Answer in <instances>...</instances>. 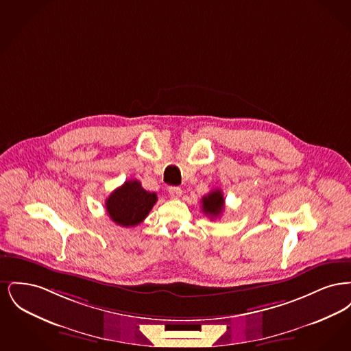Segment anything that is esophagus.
Here are the masks:
<instances>
[{"label": "esophagus", "mask_w": 351, "mask_h": 351, "mask_svg": "<svg viewBox=\"0 0 351 351\" xmlns=\"http://www.w3.org/2000/svg\"><path fill=\"white\" fill-rule=\"evenodd\" d=\"M168 193H169V196L172 199H179L183 192H182V189L179 186H169L168 188Z\"/></svg>", "instance_id": "34e87169"}]
</instances>
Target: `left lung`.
<instances>
[{"label":"left lung","mask_w":351,"mask_h":351,"mask_svg":"<svg viewBox=\"0 0 351 351\" xmlns=\"http://www.w3.org/2000/svg\"><path fill=\"white\" fill-rule=\"evenodd\" d=\"M202 212L210 218H217L221 216L225 208V199L219 189H215L206 196L201 199Z\"/></svg>","instance_id":"8db88e82"}]
</instances>
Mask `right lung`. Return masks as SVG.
Listing matches in <instances>:
<instances>
[{"mask_svg":"<svg viewBox=\"0 0 351 351\" xmlns=\"http://www.w3.org/2000/svg\"><path fill=\"white\" fill-rule=\"evenodd\" d=\"M158 200L156 193L143 189L138 180H128L105 201L106 212L119 226L130 228L149 216Z\"/></svg>","mask_w":351,"mask_h":351,"instance_id":"obj_1","label":"right lung"}]
</instances>
